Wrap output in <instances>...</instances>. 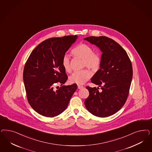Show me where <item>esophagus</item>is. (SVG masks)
Segmentation results:
<instances>
[{"label": "esophagus", "mask_w": 152, "mask_h": 152, "mask_svg": "<svg viewBox=\"0 0 152 152\" xmlns=\"http://www.w3.org/2000/svg\"><path fill=\"white\" fill-rule=\"evenodd\" d=\"M84 87L83 86H81V85H78V88L79 89H82V88H83Z\"/></svg>", "instance_id": "1"}]
</instances>
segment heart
<instances>
[{"label": "heart", "mask_w": 152, "mask_h": 152, "mask_svg": "<svg viewBox=\"0 0 152 152\" xmlns=\"http://www.w3.org/2000/svg\"><path fill=\"white\" fill-rule=\"evenodd\" d=\"M74 57L83 60L82 67H87L93 71H97L102 63V58L99 54L95 53L91 46L82 43L75 46L71 51ZM62 66L66 73H70L72 67L68 55H65L62 58ZM92 76L91 72L88 69L75 72L69 78L71 83L82 84L86 83Z\"/></svg>", "instance_id": "1"}]
</instances>
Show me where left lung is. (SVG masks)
Returning a JSON list of instances; mask_svg holds the SVG:
<instances>
[{"instance_id": "left-lung-1", "label": "left lung", "mask_w": 152, "mask_h": 152, "mask_svg": "<svg viewBox=\"0 0 152 152\" xmlns=\"http://www.w3.org/2000/svg\"><path fill=\"white\" fill-rule=\"evenodd\" d=\"M98 46L102 52L100 69L91 82L99 88L86 87L89 95L84 102L89 113L99 118L110 116L119 111L127 99L132 78V67L126 52L115 41L106 36L84 39Z\"/></svg>"}]
</instances>
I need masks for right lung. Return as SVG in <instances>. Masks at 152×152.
<instances>
[{
	"label": "right lung",
	"mask_w": 152,
	"mask_h": 152,
	"mask_svg": "<svg viewBox=\"0 0 152 152\" xmlns=\"http://www.w3.org/2000/svg\"><path fill=\"white\" fill-rule=\"evenodd\" d=\"M77 37L71 35L45 40L32 51L25 64L23 77L28 102L44 116L53 118L63 113L77 89L75 83L63 86L68 76L61 63ZM57 84L62 86L55 91Z\"/></svg>",
	"instance_id": "add662e5"
}]
</instances>
